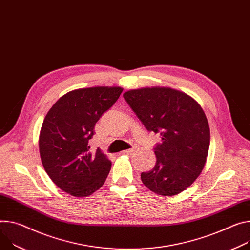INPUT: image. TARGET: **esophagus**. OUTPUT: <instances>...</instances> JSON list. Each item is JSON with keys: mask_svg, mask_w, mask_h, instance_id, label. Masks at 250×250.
Wrapping results in <instances>:
<instances>
[{"mask_svg": "<svg viewBox=\"0 0 250 250\" xmlns=\"http://www.w3.org/2000/svg\"><path fill=\"white\" fill-rule=\"evenodd\" d=\"M134 148H129V149H125V150H123L122 151V154H130L132 151H133Z\"/></svg>", "mask_w": 250, "mask_h": 250, "instance_id": "1", "label": "esophagus"}]
</instances>
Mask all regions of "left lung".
<instances>
[{
    "mask_svg": "<svg viewBox=\"0 0 250 250\" xmlns=\"http://www.w3.org/2000/svg\"><path fill=\"white\" fill-rule=\"evenodd\" d=\"M124 98L145 127L162 137L154 147V167L141 174L144 185L164 196L186 190L201 173L210 143L208 122L199 104L166 86L130 89Z\"/></svg>",
    "mask_w": 250,
    "mask_h": 250,
    "instance_id": "obj_1",
    "label": "left lung"
}]
</instances>
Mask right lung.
I'll return each mask as SVG.
<instances>
[{
  "label": "right lung",
  "instance_id": "add662e5",
  "mask_svg": "<svg viewBox=\"0 0 250 250\" xmlns=\"http://www.w3.org/2000/svg\"><path fill=\"white\" fill-rule=\"evenodd\" d=\"M123 87L94 86L71 90L48 111L39 138L42 167L54 184L73 196L100 189L111 163L101 149L90 152L97 122L120 98Z\"/></svg>",
  "mask_w": 250,
  "mask_h": 250
}]
</instances>
